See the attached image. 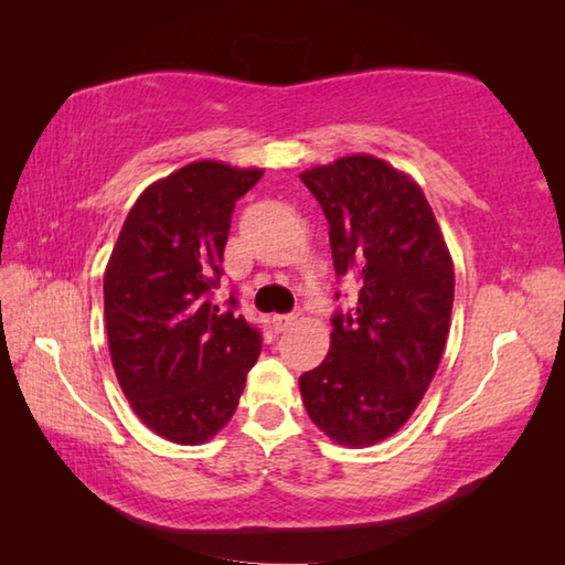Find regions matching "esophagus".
<instances>
[{"label":"esophagus","mask_w":565,"mask_h":565,"mask_svg":"<svg viewBox=\"0 0 565 565\" xmlns=\"http://www.w3.org/2000/svg\"><path fill=\"white\" fill-rule=\"evenodd\" d=\"M298 316H301V308L294 310V313H286V316H274L276 330H286L289 326H294V322L298 320Z\"/></svg>","instance_id":"34e87169"}]
</instances>
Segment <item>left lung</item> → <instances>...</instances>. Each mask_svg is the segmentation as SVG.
I'll list each match as a JSON object with an SVG mask.
<instances>
[{
    "label": "left lung",
    "mask_w": 565,
    "mask_h": 565,
    "mask_svg": "<svg viewBox=\"0 0 565 565\" xmlns=\"http://www.w3.org/2000/svg\"><path fill=\"white\" fill-rule=\"evenodd\" d=\"M301 182L330 223L334 274L354 279L359 301L332 316L330 352L298 386L328 437L369 447L407 423L435 379L454 264L423 189L388 162L350 154Z\"/></svg>",
    "instance_id": "left-lung-1"
}]
</instances>
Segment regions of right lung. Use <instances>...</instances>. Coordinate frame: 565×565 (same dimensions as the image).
<instances>
[{"instance_id": "right-lung-1", "label": "right lung", "mask_w": 565, "mask_h": 565, "mask_svg": "<svg viewBox=\"0 0 565 565\" xmlns=\"http://www.w3.org/2000/svg\"><path fill=\"white\" fill-rule=\"evenodd\" d=\"M262 170L203 160L148 186L130 209L104 274L116 379L160 437L201 444L227 425L262 350L259 328L213 296L235 201Z\"/></svg>"}]
</instances>
